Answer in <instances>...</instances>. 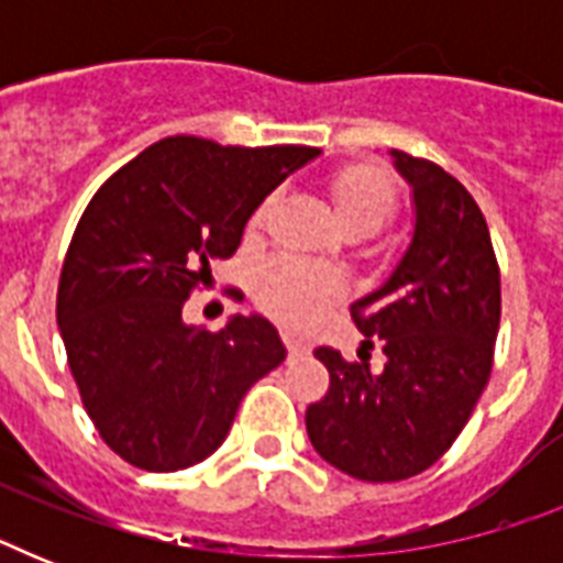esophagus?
Masks as SVG:
<instances>
[{
    "label": "esophagus",
    "mask_w": 563,
    "mask_h": 563,
    "mask_svg": "<svg viewBox=\"0 0 563 563\" xmlns=\"http://www.w3.org/2000/svg\"><path fill=\"white\" fill-rule=\"evenodd\" d=\"M280 339L291 353H307V342H303L298 333H291V330H280Z\"/></svg>",
    "instance_id": "34e87169"
}]
</instances>
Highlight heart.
<instances>
[{"label":"heart","mask_w":563,"mask_h":563,"mask_svg":"<svg viewBox=\"0 0 563 563\" xmlns=\"http://www.w3.org/2000/svg\"><path fill=\"white\" fill-rule=\"evenodd\" d=\"M330 198L347 233L368 236L379 230L397 212V187L394 180L371 166H351L330 180ZM265 207H256L251 216V230L263 228ZM342 274L312 265L298 256H274L263 265L256 298L265 312L289 327H309L327 307L342 298Z\"/></svg>","instance_id":"1"}]
</instances>
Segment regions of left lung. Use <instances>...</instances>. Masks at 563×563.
I'll return each mask as SVG.
<instances>
[{
	"label": "left lung",
	"mask_w": 563,
	"mask_h": 563,
	"mask_svg": "<svg viewBox=\"0 0 563 563\" xmlns=\"http://www.w3.org/2000/svg\"><path fill=\"white\" fill-rule=\"evenodd\" d=\"M415 198V233L391 277L351 307L360 362L316 356L330 388L307 409L318 455L362 482L418 476L453 446L494 365L499 265L479 203L438 163L391 152ZM379 343L386 362L371 369Z\"/></svg>",
	"instance_id": "left-lung-1"
}]
</instances>
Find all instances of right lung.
Instances as JSON below:
<instances>
[{"label": "right lung", "instance_id": "1", "mask_svg": "<svg viewBox=\"0 0 563 563\" xmlns=\"http://www.w3.org/2000/svg\"><path fill=\"white\" fill-rule=\"evenodd\" d=\"M318 154L166 136L87 203L60 268L57 327L84 409L128 464L169 473L203 462L247 388L286 360L263 316L210 333L184 324V303L212 260L236 254L265 195Z\"/></svg>", "mask_w": 563, "mask_h": 563}]
</instances>
